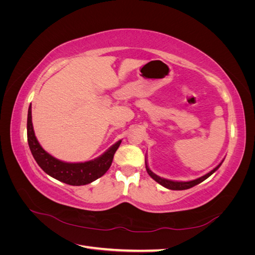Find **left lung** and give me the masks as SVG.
<instances>
[{
    "label": "left lung",
    "instance_id": "1",
    "mask_svg": "<svg viewBox=\"0 0 255 255\" xmlns=\"http://www.w3.org/2000/svg\"><path fill=\"white\" fill-rule=\"evenodd\" d=\"M144 161H145L146 172L149 173V175L152 177V179H153L154 181H156L158 184H160L161 186H164V187H166V188H168V189H172V190H184V189H188V188H191V187L196 186V185H198V184H200L201 182H203L204 180H206L208 176H211V175L220 167V165L222 164V163H220L217 167L214 168L212 171H210L208 173H206L205 175H203V176H201V177H199V179H196V180H194V181H189V182H175V181H170V180L161 179V177L157 176L156 174H154V173L150 170V168L148 167V164H146V158H145Z\"/></svg>",
    "mask_w": 255,
    "mask_h": 255
}]
</instances>
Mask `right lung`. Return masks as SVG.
I'll use <instances>...</instances> for the list:
<instances>
[{
  "label": "right lung",
  "instance_id": "obj_1",
  "mask_svg": "<svg viewBox=\"0 0 255 255\" xmlns=\"http://www.w3.org/2000/svg\"><path fill=\"white\" fill-rule=\"evenodd\" d=\"M27 141L30 152L42 170L54 179L73 186L86 185L101 177L109 170L121 140L116 142L100 157L85 163H65L51 156L38 142L32 123V106L27 114Z\"/></svg>",
  "mask_w": 255,
  "mask_h": 255
}]
</instances>
